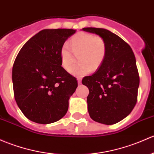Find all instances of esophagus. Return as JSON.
I'll list each match as a JSON object with an SVG mask.
<instances>
[{
	"label": "esophagus",
	"mask_w": 154,
	"mask_h": 154,
	"mask_svg": "<svg viewBox=\"0 0 154 154\" xmlns=\"http://www.w3.org/2000/svg\"><path fill=\"white\" fill-rule=\"evenodd\" d=\"M77 82H78V84L81 83V79H80V78H77Z\"/></svg>",
	"instance_id": "34e87169"
}]
</instances>
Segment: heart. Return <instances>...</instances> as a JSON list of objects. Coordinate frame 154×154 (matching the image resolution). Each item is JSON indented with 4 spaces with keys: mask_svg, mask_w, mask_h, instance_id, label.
I'll list each match as a JSON object with an SVG mask.
<instances>
[{
    "mask_svg": "<svg viewBox=\"0 0 154 154\" xmlns=\"http://www.w3.org/2000/svg\"><path fill=\"white\" fill-rule=\"evenodd\" d=\"M72 51L69 43L65 42L60 49L61 66L68 71L74 60L73 54H79V64L71 66L69 72L77 77H82L97 69L101 65L106 54V44L100 37L80 32L74 35L71 40ZM73 51L74 54H72Z\"/></svg>",
    "mask_w": 154,
    "mask_h": 154,
    "instance_id": "heart-1",
    "label": "heart"
}]
</instances>
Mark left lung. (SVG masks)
Segmentation results:
<instances>
[{"mask_svg": "<svg viewBox=\"0 0 154 154\" xmlns=\"http://www.w3.org/2000/svg\"><path fill=\"white\" fill-rule=\"evenodd\" d=\"M105 40L106 54L98 70L82 83L87 97L90 117L95 122L113 125L132 111L137 101L140 77L132 48L122 38L102 28H83Z\"/></svg>", "mask_w": 154, "mask_h": 154, "instance_id": "1", "label": "left lung"}]
</instances>
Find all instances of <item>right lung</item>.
Returning a JSON list of instances; mask_svg holds the SVG:
<instances>
[{"label": "right lung", "mask_w": 154, "mask_h": 154, "mask_svg": "<svg viewBox=\"0 0 154 154\" xmlns=\"http://www.w3.org/2000/svg\"><path fill=\"white\" fill-rule=\"evenodd\" d=\"M75 32L69 29L40 31L23 45L14 60V99L32 122L52 123L67 113L77 82L61 66L60 49Z\"/></svg>", "instance_id": "right-lung-1"}]
</instances>
